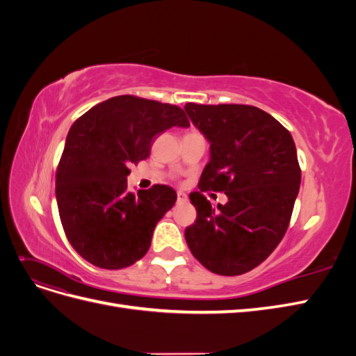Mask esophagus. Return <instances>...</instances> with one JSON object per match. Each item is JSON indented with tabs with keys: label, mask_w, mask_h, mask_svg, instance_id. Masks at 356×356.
Masks as SVG:
<instances>
[{
	"label": "esophagus",
	"mask_w": 356,
	"mask_h": 356,
	"mask_svg": "<svg viewBox=\"0 0 356 356\" xmlns=\"http://www.w3.org/2000/svg\"><path fill=\"white\" fill-rule=\"evenodd\" d=\"M187 200H188V197H187L186 193L178 191V199H177V202H178V203H186Z\"/></svg>",
	"instance_id": "esophagus-1"
}]
</instances>
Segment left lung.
Returning a JSON list of instances; mask_svg holds the SVG:
<instances>
[{"label": "left lung", "instance_id": "1", "mask_svg": "<svg viewBox=\"0 0 356 356\" xmlns=\"http://www.w3.org/2000/svg\"><path fill=\"white\" fill-rule=\"evenodd\" d=\"M184 110L211 144L199 188L224 191L229 199L213 209L202 193H191L197 218L186 229L187 245L213 273H246L288 229L301 182L294 139L257 106L188 102Z\"/></svg>", "mask_w": 356, "mask_h": 356}]
</instances>
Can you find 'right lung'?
Returning <instances> with one entry per match:
<instances>
[{"label": "right lung", "instance_id": "right-lung-1", "mask_svg": "<svg viewBox=\"0 0 356 356\" xmlns=\"http://www.w3.org/2000/svg\"><path fill=\"white\" fill-rule=\"evenodd\" d=\"M174 126H190L179 106L132 95L106 99L74 122L56 170V200L67 238L84 260L117 270L147 254L177 193L159 184L131 193L129 166Z\"/></svg>", "mask_w": 356, "mask_h": 356}]
</instances>
